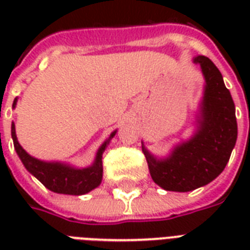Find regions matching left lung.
Instances as JSON below:
<instances>
[{
	"instance_id": "left-lung-1",
	"label": "left lung",
	"mask_w": 250,
	"mask_h": 250,
	"mask_svg": "<svg viewBox=\"0 0 250 250\" xmlns=\"http://www.w3.org/2000/svg\"><path fill=\"white\" fill-rule=\"evenodd\" d=\"M193 62L201 66L206 83L196 133L164 160L143 146L154 183L172 192H189L213 182L225 170L237 139L235 104L221 71L205 56Z\"/></svg>"
}]
</instances>
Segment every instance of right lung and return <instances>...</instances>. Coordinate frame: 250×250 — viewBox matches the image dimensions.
Here are the masks:
<instances>
[{"instance_id":"1","label":"right lung","mask_w":250,"mask_h":250,"mask_svg":"<svg viewBox=\"0 0 250 250\" xmlns=\"http://www.w3.org/2000/svg\"><path fill=\"white\" fill-rule=\"evenodd\" d=\"M17 105V98L14 100L13 107ZM117 131H114L109 139L100 146L94 160L93 165L85 168H75L61 162H44V161L33 158L21 148L18 143L15 135V125H11V137L14 141V148L17 150L18 156L23 162L24 167L44 184L48 189L56 193L63 194H85L101 184L102 180V153L110 143V140L115 136Z\"/></svg>"}]
</instances>
